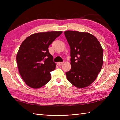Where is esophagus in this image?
<instances>
[{
	"mask_svg": "<svg viewBox=\"0 0 120 120\" xmlns=\"http://www.w3.org/2000/svg\"><path fill=\"white\" fill-rule=\"evenodd\" d=\"M63 62H58L57 63V65H58V66H61V65H62V64H63Z\"/></svg>",
	"mask_w": 120,
	"mask_h": 120,
	"instance_id": "34e87169",
	"label": "esophagus"
}]
</instances>
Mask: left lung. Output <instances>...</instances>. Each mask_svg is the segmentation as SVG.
I'll return each instance as SVG.
<instances>
[{"instance_id": "obj_1", "label": "left lung", "mask_w": 120, "mask_h": 120, "mask_svg": "<svg viewBox=\"0 0 120 120\" xmlns=\"http://www.w3.org/2000/svg\"><path fill=\"white\" fill-rule=\"evenodd\" d=\"M71 49V69L68 80L76 87L90 85L98 77L103 64V50L98 40L89 33L66 31Z\"/></svg>"}]
</instances>
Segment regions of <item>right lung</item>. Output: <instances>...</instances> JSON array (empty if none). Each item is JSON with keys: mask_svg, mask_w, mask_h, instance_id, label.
I'll list each match as a JSON object with an SVG mask.
<instances>
[{"mask_svg": "<svg viewBox=\"0 0 120 120\" xmlns=\"http://www.w3.org/2000/svg\"><path fill=\"white\" fill-rule=\"evenodd\" d=\"M62 31L32 34L21 44L16 56L18 70L27 86L41 88L51 79L50 72L56 68L53 56L48 48Z\"/></svg>", "mask_w": 120, "mask_h": 120, "instance_id": "obj_1", "label": "right lung"}]
</instances>
